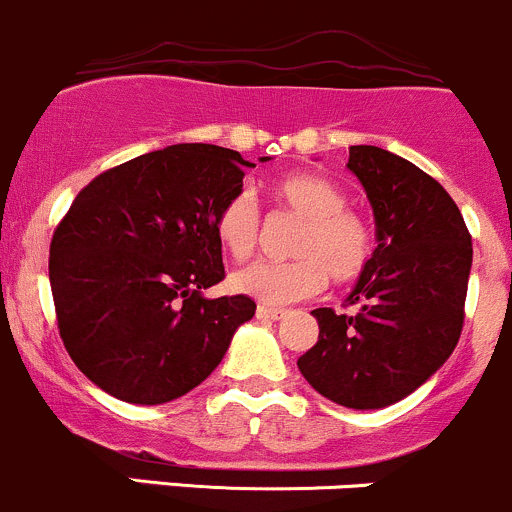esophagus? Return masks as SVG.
<instances>
[{
  "label": "esophagus",
  "mask_w": 512,
  "mask_h": 512,
  "mask_svg": "<svg viewBox=\"0 0 512 512\" xmlns=\"http://www.w3.org/2000/svg\"><path fill=\"white\" fill-rule=\"evenodd\" d=\"M255 314H257V319H277V317H282V309H275V307H267V304H260Z\"/></svg>",
  "instance_id": "esophagus-1"
}]
</instances>
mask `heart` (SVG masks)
<instances>
[{
	"mask_svg": "<svg viewBox=\"0 0 512 512\" xmlns=\"http://www.w3.org/2000/svg\"><path fill=\"white\" fill-rule=\"evenodd\" d=\"M272 198L302 218L292 242L294 260H260L232 272L230 287L262 304L312 297L324 280L347 285L364 275L376 250L374 227L347 205L342 185L319 173H289L272 183ZM213 232L232 260H245L260 240V210L250 193L230 195L213 215Z\"/></svg>",
	"mask_w": 512,
	"mask_h": 512,
	"instance_id": "1",
	"label": "heart"
}]
</instances>
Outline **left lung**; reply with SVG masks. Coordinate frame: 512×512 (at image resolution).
Returning <instances> with one entry per match:
<instances>
[{
	"mask_svg": "<svg viewBox=\"0 0 512 512\" xmlns=\"http://www.w3.org/2000/svg\"><path fill=\"white\" fill-rule=\"evenodd\" d=\"M349 170L374 208L376 245L347 302L314 309L319 339L297 366L347 409L396 404L441 369L461 339L473 242L438 180L376 146L349 148Z\"/></svg>",
	"mask_w": 512,
	"mask_h": 512,
	"instance_id": "1",
	"label": "left lung"
}]
</instances>
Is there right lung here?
<instances>
[{
    "label": "right lung",
    "instance_id": "1",
    "mask_svg": "<svg viewBox=\"0 0 512 512\" xmlns=\"http://www.w3.org/2000/svg\"><path fill=\"white\" fill-rule=\"evenodd\" d=\"M245 165L210 143L168 146L103 170L56 225V324L98 389L143 406L178 399L213 374L252 319L257 304L245 294H200L225 280L213 215L242 190Z\"/></svg>",
    "mask_w": 512,
    "mask_h": 512
}]
</instances>
